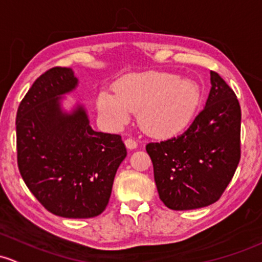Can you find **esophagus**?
I'll list each match as a JSON object with an SVG mask.
<instances>
[{"label":"esophagus","instance_id":"34e87169","mask_svg":"<svg viewBox=\"0 0 262 262\" xmlns=\"http://www.w3.org/2000/svg\"><path fill=\"white\" fill-rule=\"evenodd\" d=\"M125 145L128 149H136L137 145H138V143H137L136 139L133 138H126L125 139Z\"/></svg>","mask_w":262,"mask_h":262}]
</instances>
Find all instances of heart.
Instances as JSON below:
<instances>
[{"instance_id": "b5f03b06", "label": "heart", "mask_w": 262, "mask_h": 262, "mask_svg": "<svg viewBox=\"0 0 262 262\" xmlns=\"http://www.w3.org/2000/svg\"><path fill=\"white\" fill-rule=\"evenodd\" d=\"M200 100L196 81L149 71L123 78L115 85V94L101 92L98 109L114 128L128 122L132 112H138V122L147 133L168 137L191 122Z\"/></svg>"}]
</instances>
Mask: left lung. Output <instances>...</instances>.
<instances>
[{
  "label": "left lung",
  "instance_id": "obj_1",
  "mask_svg": "<svg viewBox=\"0 0 262 262\" xmlns=\"http://www.w3.org/2000/svg\"><path fill=\"white\" fill-rule=\"evenodd\" d=\"M241 108L233 90L211 71L205 108L177 137L148 143L159 198L174 211L219 201L241 157Z\"/></svg>",
  "mask_w": 262,
  "mask_h": 262
}]
</instances>
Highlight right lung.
<instances>
[{"instance_id": "right-lung-1", "label": "right lung", "mask_w": 262, "mask_h": 262, "mask_svg": "<svg viewBox=\"0 0 262 262\" xmlns=\"http://www.w3.org/2000/svg\"><path fill=\"white\" fill-rule=\"evenodd\" d=\"M78 81L73 69H50L35 80L16 115L22 180L46 210L65 219H90L105 210L126 157L122 137L95 132L84 106L62 110V95Z\"/></svg>"}]
</instances>
